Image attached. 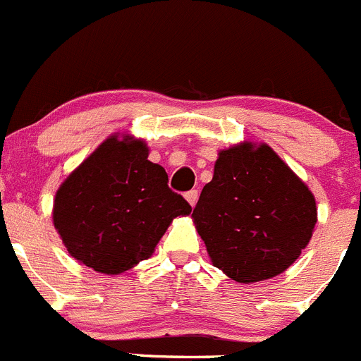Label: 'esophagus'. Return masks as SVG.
Here are the masks:
<instances>
[{
	"label": "esophagus",
	"instance_id": "obj_1",
	"mask_svg": "<svg viewBox=\"0 0 361 361\" xmlns=\"http://www.w3.org/2000/svg\"><path fill=\"white\" fill-rule=\"evenodd\" d=\"M197 197H200L197 190H190V192H187V194H185V200L188 201V204H190V207H196Z\"/></svg>",
	"mask_w": 361,
	"mask_h": 361
}]
</instances>
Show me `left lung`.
<instances>
[{
	"label": "left lung",
	"instance_id": "obj_1",
	"mask_svg": "<svg viewBox=\"0 0 361 361\" xmlns=\"http://www.w3.org/2000/svg\"><path fill=\"white\" fill-rule=\"evenodd\" d=\"M192 219L215 267L238 283H257L301 257L317 203L271 146L244 140L219 151Z\"/></svg>",
	"mask_w": 361,
	"mask_h": 361
}]
</instances>
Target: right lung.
<instances>
[{
	"instance_id": "add662e5",
	"label": "right lung",
	"mask_w": 361,
	"mask_h": 361,
	"mask_svg": "<svg viewBox=\"0 0 361 361\" xmlns=\"http://www.w3.org/2000/svg\"><path fill=\"white\" fill-rule=\"evenodd\" d=\"M147 157L146 140L114 133L62 181L53 224L74 260L121 274L153 255L173 219L190 214Z\"/></svg>"
}]
</instances>
